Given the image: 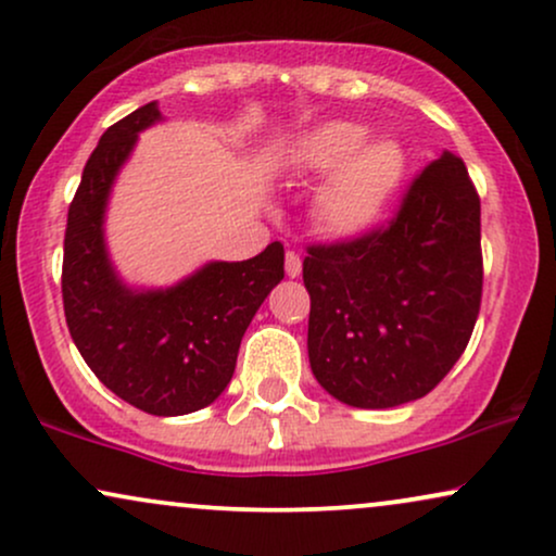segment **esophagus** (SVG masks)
<instances>
[{"label": "esophagus", "mask_w": 556, "mask_h": 556, "mask_svg": "<svg viewBox=\"0 0 556 556\" xmlns=\"http://www.w3.org/2000/svg\"><path fill=\"white\" fill-rule=\"evenodd\" d=\"M285 269H287V277H300V271H303V258H300V253L287 251Z\"/></svg>", "instance_id": "esophagus-1"}]
</instances>
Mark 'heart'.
I'll return each mask as SVG.
<instances>
[{
	"mask_svg": "<svg viewBox=\"0 0 556 556\" xmlns=\"http://www.w3.org/2000/svg\"><path fill=\"white\" fill-rule=\"evenodd\" d=\"M367 142V129L329 122L311 129L292 150V165L307 176L337 177L318 197V219L337 236H357L372 227L404 178L406 157L393 139Z\"/></svg>",
	"mask_w": 556,
	"mask_h": 556,
	"instance_id": "b5f03b06",
	"label": "heart"
}]
</instances>
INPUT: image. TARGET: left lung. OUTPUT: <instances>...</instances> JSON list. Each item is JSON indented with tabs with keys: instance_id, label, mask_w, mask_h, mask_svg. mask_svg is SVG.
I'll return each instance as SVG.
<instances>
[{
	"instance_id": "8db88e82",
	"label": "left lung",
	"mask_w": 556,
	"mask_h": 556,
	"mask_svg": "<svg viewBox=\"0 0 556 556\" xmlns=\"http://www.w3.org/2000/svg\"><path fill=\"white\" fill-rule=\"evenodd\" d=\"M307 357L333 399L388 409L422 399L458 363L481 305V204L443 152L386 225L307 245Z\"/></svg>"
}]
</instances>
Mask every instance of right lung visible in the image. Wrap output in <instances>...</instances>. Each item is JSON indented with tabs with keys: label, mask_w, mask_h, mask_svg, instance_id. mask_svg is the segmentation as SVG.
I'll return each instance as SVG.
<instances>
[{
	"label": "right lung",
	"mask_w": 556,
	"mask_h": 556,
	"mask_svg": "<svg viewBox=\"0 0 556 556\" xmlns=\"http://www.w3.org/2000/svg\"><path fill=\"white\" fill-rule=\"evenodd\" d=\"M160 122L147 103L105 129L66 214L62 298L79 354L100 383L155 417L210 406L236 372L240 339L285 279V245L249 261H214L170 290L134 292L113 274L103 212L137 134Z\"/></svg>",
	"instance_id": "add662e5"
}]
</instances>
